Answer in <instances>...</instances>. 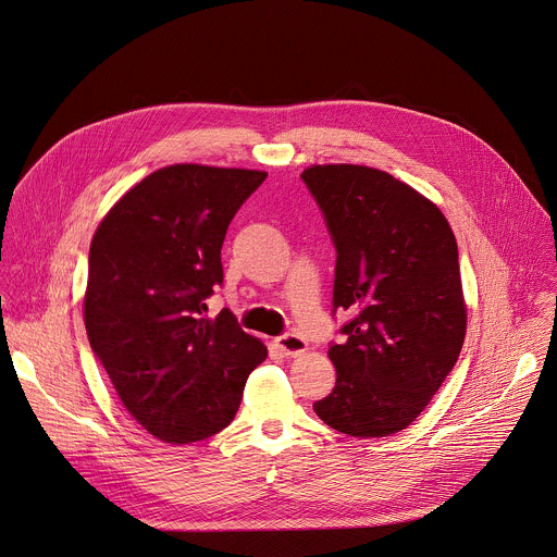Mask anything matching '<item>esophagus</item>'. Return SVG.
<instances>
[{"instance_id":"34e87169","label":"esophagus","mask_w":557,"mask_h":557,"mask_svg":"<svg viewBox=\"0 0 557 557\" xmlns=\"http://www.w3.org/2000/svg\"><path fill=\"white\" fill-rule=\"evenodd\" d=\"M275 345L284 351V356H290V358L301 356V354L306 351V347H308L306 338H304V336H299V334H295V332L277 336V338H275Z\"/></svg>"}]
</instances>
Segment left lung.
I'll return each instance as SVG.
<instances>
[{
  "label": "left lung",
  "instance_id": "left-lung-1",
  "mask_svg": "<svg viewBox=\"0 0 557 557\" xmlns=\"http://www.w3.org/2000/svg\"><path fill=\"white\" fill-rule=\"evenodd\" d=\"M336 247L330 345L334 391L314 404L332 430L382 438L406 430L458 362L467 334L458 243L445 214L391 173L314 164L301 173Z\"/></svg>",
  "mask_w": 557,
  "mask_h": 557
}]
</instances>
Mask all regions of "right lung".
Returning <instances> with one entry per match:
<instances>
[{
  "label": "right lung",
  "mask_w": 557,
  "mask_h": 557,
  "mask_svg": "<svg viewBox=\"0 0 557 557\" xmlns=\"http://www.w3.org/2000/svg\"><path fill=\"white\" fill-rule=\"evenodd\" d=\"M264 171L171 164L129 188L88 251L84 323L127 412L156 438L188 445L238 412L267 347L230 310L203 317L223 284L227 225Z\"/></svg>",
  "instance_id": "right-lung-1"
}]
</instances>
